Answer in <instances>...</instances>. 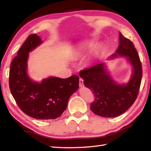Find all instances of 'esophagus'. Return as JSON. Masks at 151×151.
<instances>
[{"mask_svg": "<svg viewBox=\"0 0 151 151\" xmlns=\"http://www.w3.org/2000/svg\"><path fill=\"white\" fill-rule=\"evenodd\" d=\"M79 86H81V87H83V86H84V80L82 78L79 79Z\"/></svg>", "mask_w": 151, "mask_h": 151, "instance_id": "34e87169", "label": "esophagus"}]
</instances>
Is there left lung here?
<instances>
[{
  "instance_id": "left-lung-1",
  "label": "left lung",
  "mask_w": 151,
  "mask_h": 151,
  "mask_svg": "<svg viewBox=\"0 0 151 151\" xmlns=\"http://www.w3.org/2000/svg\"><path fill=\"white\" fill-rule=\"evenodd\" d=\"M126 56L133 73L126 85L117 84L108 75L103 63L80 71L86 87L92 91L94 101L91 110L103 117H115L126 111L136 100L142 78V65L134 43L119 32V45L111 58Z\"/></svg>"
}]
</instances>
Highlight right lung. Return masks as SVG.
<instances>
[{"label": "right lung", "mask_w": 151, "mask_h": 151, "mask_svg": "<svg viewBox=\"0 0 151 151\" xmlns=\"http://www.w3.org/2000/svg\"><path fill=\"white\" fill-rule=\"evenodd\" d=\"M41 43L36 34H30L12 60L9 73L11 93L19 108L36 119H54L66 110L69 97L78 88L79 78L49 77L33 82L27 73L28 52Z\"/></svg>", "instance_id": "add662e5"}]
</instances>
